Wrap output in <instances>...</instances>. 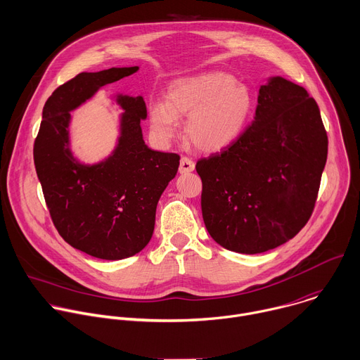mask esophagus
<instances>
[{
	"instance_id": "34e87169",
	"label": "esophagus",
	"mask_w": 360,
	"mask_h": 360,
	"mask_svg": "<svg viewBox=\"0 0 360 360\" xmlns=\"http://www.w3.org/2000/svg\"><path fill=\"white\" fill-rule=\"evenodd\" d=\"M193 169H195V162L188 157H182L181 164H179V172L181 174H189Z\"/></svg>"
}]
</instances>
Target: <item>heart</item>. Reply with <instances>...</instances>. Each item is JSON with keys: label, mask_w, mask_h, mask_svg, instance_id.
I'll return each instance as SVG.
<instances>
[{"label": "heart", "mask_w": 360, "mask_h": 360, "mask_svg": "<svg viewBox=\"0 0 360 360\" xmlns=\"http://www.w3.org/2000/svg\"><path fill=\"white\" fill-rule=\"evenodd\" d=\"M253 110L249 86L226 72H207L171 84L167 103L150 108L154 134L171 141L181 133L179 118H188L186 133L202 151L216 153L234 143L246 127Z\"/></svg>", "instance_id": "1"}]
</instances>
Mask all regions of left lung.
Instances as JSON below:
<instances>
[{
	"mask_svg": "<svg viewBox=\"0 0 360 360\" xmlns=\"http://www.w3.org/2000/svg\"><path fill=\"white\" fill-rule=\"evenodd\" d=\"M328 155L319 107L280 76L260 87L238 139L196 162L202 216L213 240L245 255L276 249L309 220Z\"/></svg>",
	"mask_w": 360,
	"mask_h": 360,
	"instance_id": "obj_1",
	"label": "left lung"
}]
</instances>
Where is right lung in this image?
Segmentation results:
<instances>
[{
    "label": "right lung",
    "mask_w": 360,
    "mask_h": 360,
    "mask_svg": "<svg viewBox=\"0 0 360 360\" xmlns=\"http://www.w3.org/2000/svg\"><path fill=\"white\" fill-rule=\"evenodd\" d=\"M137 70L83 72L59 86L44 105L34 144L35 169L56 230L72 248L103 260L131 257L148 245L158 200L176 175L179 155L148 148L141 131L144 98L118 96L124 114L117 148L100 164L82 165L69 148V111L101 86Z\"/></svg>",
    "instance_id": "right-lung-1"
}]
</instances>
